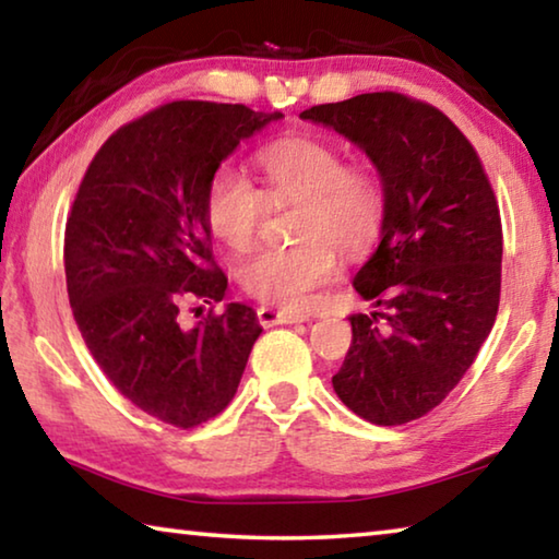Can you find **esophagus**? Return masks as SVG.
<instances>
[{"label": "esophagus", "mask_w": 559, "mask_h": 559, "mask_svg": "<svg viewBox=\"0 0 559 559\" xmlns=\"http://www.w3.org/2000/svg\"><path fill=\"white\" fill-rule=\"evenodd\" d=\"M255 316H259V323H261L263 328H271V325H288V323H304V321H306L304 313L276 311V308H271V306H261L259 311H255Z\"/></svg>", "instance_id": "1"}]
</instances>
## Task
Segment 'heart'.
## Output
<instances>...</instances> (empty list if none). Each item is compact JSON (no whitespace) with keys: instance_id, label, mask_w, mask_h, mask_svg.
I'll return each instance as SVG.
<instances>
[{"instance_id":"1","label":"heart","mask_w":559,"mask_h":559,"mask_svg":"<svg viewBox=\"0 0 559 559\" xmlns=\"http://www.w3.org/2000/svg\"><path fill=\"white\" fill-rule=\"evenodd\" d=\"M261 191L238 168L221 166L203 197L206 224L234 251L251 248L265 203L300 201L296 238L288 248H261L238 265L248 296L306 311L318 290L341 273L335 246L362 253L376 241L385 211L383 179L373 166L345 164L343 152L311 136H290L255 154Z\"/></svg>"}]
</instances>
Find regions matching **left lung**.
Returning a JSON list of instances; mask_svg holds the SVG:
<instances>
[{"mask_svg":"<svg viewBox=\"0 0 559 559\" xmlns=\"http://www.w3.org/2000/svg\"><path fill=\"white\" fill-rule=\"evenodd\" d=\"M358 144L385 189L376 253L353 278L373 300L350 316L333 391L376 425L423 418L460 383L500 306L502 224L480 156L436 106L358 94L300 114Z\"/></svg>","mask_w":559,"mask_h":559,"instance_id":"obj_1","label":"left lung"}]
</instances>
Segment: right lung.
Wrapping results in <instances>:
<instances>
[{
  "instance_id": "obj_1",
  "label": "right lung",
  "mask_w": 559,
  "mask_h": 559,
  "mask_svg": "<svg viewBox=\"0 0 559 559\" xmlns=\"http://www.w3.org/2000/svg\"><path fill=\"white\" fill-rule=\"evenodd\" d=\"M283 114L171 102L104 141L64 231L67 294L96 366L139 411L197 428L234 401L261 335L253 308L228 304L203 214L209 179L243 139ZM212 306L197 326L180 308Z\"/></svg>"
}]
</instances>
